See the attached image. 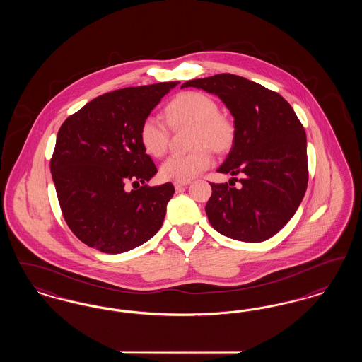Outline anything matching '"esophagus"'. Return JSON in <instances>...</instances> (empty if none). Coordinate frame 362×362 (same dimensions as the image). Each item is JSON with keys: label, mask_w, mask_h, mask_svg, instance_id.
<instances>
[{"label": "esophagus", "mask_w": 362, "mask_h": 362, "mask_svg": "<svg viewBox=\"0 0 362 362\" xmlns=\"http://www.w3.org/2000/svg\"><path fill=\"white\" fill-rule=\"evenodd\" d=\"M187 185H189V180H186V182H175L173 183V186H175V189H183V187H186Z\"/></svg>", "instance_id": "34e87169"}]
</instances>
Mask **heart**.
I'll list each match as a JSON object with an SVG mask.
<instances>
[{
    "label": "heart",
    "instance_id": "b5f03b06",
    "mask_svg": "<svg viewBox=\"0 0 362 362\" xmlns=\"http://www.w3.org/2000/svg\"><path fill=\"white\" fill-rule=\"evenodd\" d=\"M164 115L173 129L192 127V152L170 156L161 165L164 179L186 182L209 170L214 163L209 149L224 152L233 142V126L220 115L218 104L202 92H183L173 98L164 108ZM139 142L146 153L153 157L165 155L168 149L170 130L165 122L156 115H148L141 122Z\"/></svg>",
    "mask_w": 362,
    "mask_h": 362
}]
</instances>
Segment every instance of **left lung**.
Returning <instances> with one entry per match:
<instances>
[{"label":"left lung","mask_w":362,"mask_h":362,"mask_svg":"<svg viewBox=\"0 0 362 362\" xmlns=\"http://www.w3.org/2000/svg\"><path fill=\"white\" fill-rule=\"evenodd\" d=\"M187 86L216 93L235 118L233 148L217 171L241 175V187L210 183L209 223L235 240L270 239L292 218L308 186L304 126L279 93L240 76L223 73L182 88Z\"/></svg>","instance_id":"left-lung-1"}]
</instances>
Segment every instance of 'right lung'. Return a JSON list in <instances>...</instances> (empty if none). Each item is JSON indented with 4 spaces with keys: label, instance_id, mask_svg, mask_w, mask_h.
I'll return each mask as SVG.
<instances>
[{
    "label": "right lung",
    "instance_id": "right-lung-1",
    "mask_svg": "<svg viewBox=\"0 0 362 362\" xmlns=\"http://www.w3.org/2000/svg\"><path fill=\"white\" fill-rule=\"evenodd\" d=\"M176 86L158 83L107 92L62 123L50 170L62 216L86 245L121 254L161 228L175 189L173 183L145 185L157 168L138 132L144 118ZM126 184L140 187L127 192Z\"/></svg>",
    "mask_w": 362,
    "mask_h": 362
}]
</instances>
